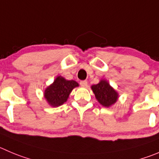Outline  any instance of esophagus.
I'll use <instances>...</instances> for the list:
<instances>
[{"mask_svg":"<svg viewBox=\"0 0 159 159\" xmlns=\"http://www.w3.org/2000/svg\"><path fill=\"white\" fill-rule=\"evenodd\" d=\"M80 85L82 86V87H86L87 86V80H82V81H80Z\"/></svg>","mask_w":159,"mask_h":159,"instance_id":"34e87169","label":"esophagus"}]
</instances>
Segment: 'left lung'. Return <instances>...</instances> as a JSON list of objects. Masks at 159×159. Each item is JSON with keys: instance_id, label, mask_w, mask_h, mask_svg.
Listing matches in <instances>:
<instances>
[{"instance_id": "8db88e82", "label": "left lung", "mask_w": 159, "mask_h": 159, "mask_svg": "<svg viewBox=\"0 0 159 159\" xmlns=\"http://www.w3.org/2000/svg\"><path fill=\"white\" fill-rule=\"evenodd\" d=\"M91 89L98 102L103 106L109 107L117 101V92L107 81L101 80L99 84L92 86Z\"/></svg>"}]
</instances>
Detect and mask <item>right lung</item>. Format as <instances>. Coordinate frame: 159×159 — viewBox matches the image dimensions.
Instances as JSON below:
<instances>
[{
  "instance_id": "add662e5",
  "label": "right lung",
  "mask_w": 159,
  "mask_h": 159,
  "mask_svg": "<svg viewBox=\"0 0 159 159\" xmlns=\"http://www.w3.org/2000/svg\"><path fill=\"white\" fill-rule=\"evenodd\" d=\"M78 86L75 81L66 80L63 77L58 76L45 90L44 97L51 106L58 107L67 101L72 89Z\"/></svg>"
}]
</instances>
